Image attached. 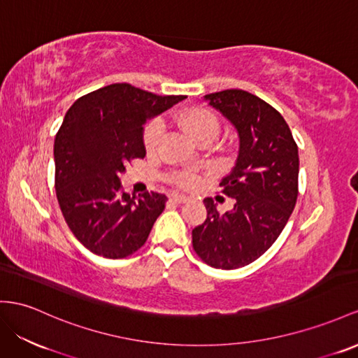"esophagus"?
<instances>
[{"instance_id":"esophagus-1","label":"esophagus","mask_w":358,"mask_h":358,"mask_svg":"<svg viewBox=\"0 0 358 358\" xmlns=\"http://www.w3.org/2000/svg\"><path fill=\"white\" fill-rule=\"evenodd\" d=\"M171 199L173 201V203H177V204H182V203H186V201L189 199L186 195H181V194H172L171 195Z\"/></svg>"}]
</instances>
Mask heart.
Here are the masks:
<instances>
[{
  "instance_id": "1",
  "label": "heart",
  "mask_w": 358,
  "mask_h": 358,
  "mask_svg": "<svg viewBox=\"0 0 358 358\" xmlns=\"http://www.w3.org/2000/svg\"><path fill=\"white\" fill-rule=\"evenodd\" d=\"M180 127L185 130L195 142L204 139H215L219 133V121L217 117L203 107H190L181 112L177 117ZM163 136V125L159 121H152L146 125L143 131V143L145 148L152 151L159 145ZM178 181L181 185L190 186L195 178L192 176H180Z\"/></svg>"
}]
</instances>
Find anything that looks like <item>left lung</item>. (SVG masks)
<instances>
[{"label":"left lung","instance_id":"left-lung-1","mask_svg":"<svg viewBox=\"0 0 358 358\" xmlns=\"http://www.w3.org/2000/svg\"><path fill=\"white\" fill-rule=\"evenodd\" d=\"M204 99L236 128L239 151L219 182L234 206L219 213L204 199L207 217L192 230L201 260L217 269H237L257 260L277 241L298 196V146L284 117L250 92L227 89Z\"/></svg>","mask_w":358,"mask_h":358}]
</instances>
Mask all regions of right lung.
<instances>
[{"label": "right lung", "instance_id": "right-lung-1", "mask_svg": "<svg viewBox=\"0 0 358 358\" xmlns=\"http://www.w3.org/2000/svg\"><path fill=\"white\" fill-rule=\"evenodd\" d=\"M185 98L116 83L69 107L54 141L56 194L69 230L89 251L124 259L148 239L168 198L151 192L136 199L119 177L128 162L145 157L146 121Z\"/></svg>", "mask_w": 358, "mask_h": 358}]
</instances>
